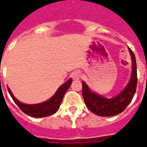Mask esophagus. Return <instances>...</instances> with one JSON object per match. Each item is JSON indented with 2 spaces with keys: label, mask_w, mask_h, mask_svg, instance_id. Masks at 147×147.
Wrapping results in <instances>:
<instances>
[{
  "label": "esophagus",
  "mask_w": 147,
  "mask_h": 147,
  "mask_svg": "<svg viewBox=\"0 0 147 147\" xmlns=\"http://www.w3.org/2000/svg\"><path fill=\"white\" fill-rule=\"evenodd\" d=\"M71 78H72V80H79L80 78V73L78 71H73V72L71 73Z\"/></svg>",
  "instance_id": "obj_1"
}]
</instances>
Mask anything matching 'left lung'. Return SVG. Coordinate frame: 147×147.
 <instances>
[{
    "label": "left lung",
    "mask_w": 147,
    "mask_h": 147,
    "mask_svg": "<svg viewBox=\"0 0 147 147\" xmlns=\"http://www.w3.org/2000/svg\"><path fill=\"white\" fill-rule=\"evenodd\" d=\"M132 59V74L128 84L123 91L113 98H105L92 92L84 82H82V94L86 107L100 117H112L122 113L129 105L135 95L137 87V67L135 54L130 48Z\"/></svg>",
    "instance_id": "1"
}]
</instances>
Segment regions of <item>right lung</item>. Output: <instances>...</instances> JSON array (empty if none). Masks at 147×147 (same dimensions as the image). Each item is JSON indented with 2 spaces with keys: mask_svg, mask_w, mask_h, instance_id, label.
I'll list each match as a JSON object with an SVG mask.
<instances>
[{
  "mask_svg": "<svg viewBox=\"0 0 147 147\" xmlns=\"http://www.w3.org/2000/svg\"><path fill=\"white\" fill-rule=\"evenodd\" d=\"M71 82H72V80L69 79L66 83H64L62 86L58 88L54 95L49 100L45 102H42V103L35 104V105H26V104L19 102L17 99L13 96L9 88H8V90L15 103L19 106V108L24 113L27 114L30 117L39 118V117H45L50 116L52 114H54L58 110L60 105L62 102L64 94L66 93L67 89L70 87Z\"/></svg>",
  "mask_w": 147,
  "mask_h": 147,
  "instance_id": "right-lung-1",
  "label": "right lung"
}]
</instances>
